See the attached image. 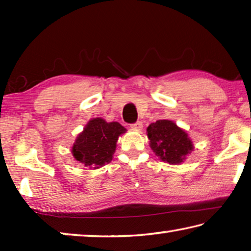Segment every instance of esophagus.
<instances>
[{
  "label": "esophagus",
  "mask_w": 251,
  "mask_h": 251,
  "mask_svg": "<svg viewBox=\"0 0 251 251\" xmlns=\"http://www.w3.org/2000/svg\"><path fill=\"white\" fill-rule=\"evenodd\" d=\"M130 127H131V129L137 130V131H141V130L143 129V124H142L141 122H137V123H135V124L131 125Z\"/></svg>",
  "instance_id": "34e87169"
}]
</instances>
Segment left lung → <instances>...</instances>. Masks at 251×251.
Returning <instances> with one entry per match:
<instances>
[{"label": "left lung", "instance_id": "8db88e82", "mask_svg": "<svg viewBox=\"0 0 251 251\" xmlns=\"http://www.w3.org/2000/svg\"><path fill=\"white\" fill-rule=\"evenodd\" d=\"M147 137L155 155L171 165L184 163L186 157L194 151L193 142L187 131L169 120L151 123L147 127Z\"/></svg>", "mask_w": 251, "mask_h": 251}]
</instances>
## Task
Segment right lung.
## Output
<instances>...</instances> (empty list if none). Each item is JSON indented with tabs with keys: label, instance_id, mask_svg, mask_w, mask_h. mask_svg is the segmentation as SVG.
Instances as JSON below:
<instances>
[{
	"label": "right lung",
	"instance_id": "obj_1",
	"mask_svg": "<svg viewBox=\"0 0 251 251\" xmlns=\"http://www.w3.org/2000/svg\"><path fill=\"white\" fill-rule=\"evenodd\" d=\"M126 130L118 122L107 123L100 117L92 118L76 137L72 155L77 163L90 169L103 167L113 159L118 137Z\"/></svg>",
	"mask_w": 251,
	"mask_h": 251
}]
</instances>
